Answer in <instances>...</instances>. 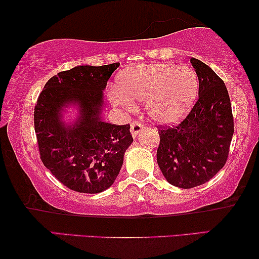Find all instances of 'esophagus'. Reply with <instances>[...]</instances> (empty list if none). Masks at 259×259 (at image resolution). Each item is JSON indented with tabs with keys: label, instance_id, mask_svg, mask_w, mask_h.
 I'll return each instance as SVG.
<instances>
[{
	"label": "esophagus",
	"instance_id": "obj_1",
	"mask_svg": "<svg viewBox=\"0 0 259 259\" xmlns=\"http://www.w3.org/2000/svg\"><path fill=\"white\" fill-rule=\"evenodd\" d=\"M144 128L145 125L140 121H132V123H131V132H132V136L134 138H136Z\"/></svg>",
	"mask_w": 259,
	"mask_h": 259
}]
</instances>
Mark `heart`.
Listing matches in <instances>:
<instances>
[{"instance_id":"heart-1","label":"heart","mask_w":259,"mask_h":259,"mask_svg":"<svg viewBox=\"0 0 259 259\" xmlns=\"http://www.w3.org/2000/svg\"><path fill=\"white\" fill-rule=\"evenodd\" d=\"M113 102L132 111L145 102L146 112L158 123L177 122L192 107L197 98V74L187 66L146 63L122 72L116 83Z\"/></svg>"}]
</instances>
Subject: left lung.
Returning a JSON list of instances; mask_svg holds the SVG:
<instances>
[{"label":"left lung","instance_id":"obj_1","mask_svg":"<svg viewBox=\"0 0 259 259\" xmlns=\"http://www.w3.org/2000/svg\"><path fill=\"white\" fill-rule=\"evenodd\" d=\"M191 63L199 80L197 102L178 125L158 127V165L166 180L182 189L203 185L221 171L235 130L224 81L198 59Z\"/></svg>","mask_w":259,"mask_h":259}]
</instances>
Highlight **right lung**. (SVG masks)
Returning <instances> with one entry per match:
<instances>
[{"mask_svg":"<svg viewBox=\"0 0 259 259\" xmlns=\"http://www.w3.org/2000/svg\"><path fill=\"white\" fill-rule=\"evenodd\" d=\"M119 62L77 66L47 81L34 108V128L40 158L52 175L68 189L99 193L114 183L123 154L133 138L130 125L102 121V91ZM79 106V119L67 126L62 109Z\"/></svg>","mask_w":259,"mask_h":259,"instance_id":"right-lung-1","label":"right lung"}]
</instances>
